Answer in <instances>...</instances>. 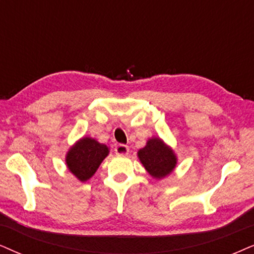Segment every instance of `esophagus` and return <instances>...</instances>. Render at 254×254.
Masks as SVG:
<instances>
[{"mask_svg":"<svg viewBox=\"0 0 254 254\" xmlns=\"http://www.w3.org/2000/svg\"><path fill=\"white\" fill-rule=\"evenodd\" d=\"M115 153H116L118 157L127 156V153H129V146L124 145V144H120V145L115 147Z\"/></svg>","mask_w":254,"mask_h":254,"instance_id":"34e87169","label":"esophagus"}]
</instances>
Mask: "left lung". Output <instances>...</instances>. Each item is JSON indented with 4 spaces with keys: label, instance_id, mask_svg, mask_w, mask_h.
<instances>
[{
    "label": "left lung",
    "instance_id": "8db88e82",
    "mask_svg": "<svg viewBox=\"0 0 254 254\" xmlns=\"http://www.w3.org/2000/svg\"><path fill=\"white\" fill-rule=\"evenodd\" d=\"M137 156L147 173L158 181L171 175L178 160L172 147L159 137L149 138L146 145L138 150Z\"/></svg>",
    "mask_w": 254,
    "mask_h": 254
}]
</instances>
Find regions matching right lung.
I'll return each mask as SVG.
<instances>
[{"label":"right lung","mask_w":254,"mask_h":254,"mask_svg":"<svg viewBox=\"0 0 254 254\" xmlns=\"http://www.w3.org/2000/svg\"><path fill=\"white\" fill-rule=\"evenodd\" d=\"M109 155V147L92 137H82L69 147L65 164L79 182L89 181Z\"/></svg>","instance_id":"1"}]
</instances>
